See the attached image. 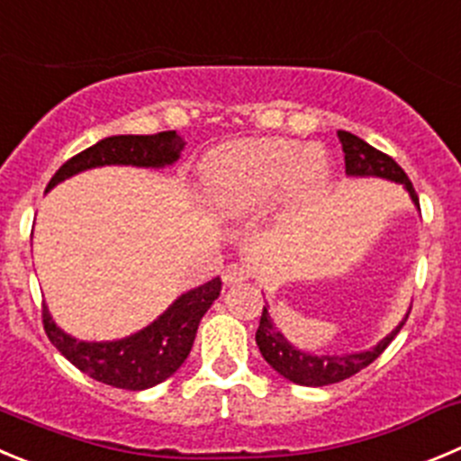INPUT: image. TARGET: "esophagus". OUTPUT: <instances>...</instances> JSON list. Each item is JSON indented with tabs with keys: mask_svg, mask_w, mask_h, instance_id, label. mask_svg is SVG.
Listing matches in <instances>:
<instances>
[{
	"mask_svg": "<svg viewBox=\"0 0 461 461\" xmlns=\"http://www.w3.org/2000/svg\"><path fill=\"white\" fill-rule=\"evenodd\" d=\"M248 277H250V270L245 268L243 264H230L225 270H222V282H225L227 286H231V284L245 282Z\"/></svg>",
	"mask_w": 461,
	"mask_h": 461,
	"instance_id": "34e87169",
	"label": "esophagus"
}]
</instances>
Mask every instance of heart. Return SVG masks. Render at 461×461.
<instances>
[{"instance_id": "obj_1", "label": "heart", "mask_w": 461, "mask_h": 461, "mask_svg": "<svg viewBox=\"0 0 461 461\" xmlns=\"http://www.w3.org/2000/svg\"><path fill=\"white\" fill-rule=\"evenodd\" d=\"M328 157L289 139H248L222 145L202 166L211 209L222 216H248L279 193L309 195L328 179Z\"/></svg>"}]
</instances>
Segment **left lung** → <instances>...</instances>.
<instances>
[{"instance_id":"obj_1","label":"left lung","mask_w":461,"mask_h":461,"mask_svg":"<svg viewBox=\"0 0 461 461\" xmlns=\"http://www.w3.org/2000/svg\"><path fill=\"white\" fill-rule=\"evenodd\" d=\"M339 140H341L343 154H346V172L352 177H382L391 179V182H398L410 191L411 202L419 206V195H416L414 186H411L410 177L405 175V170L389 157V154L380 152L373 145H368L366 140H361L359 136L350 131H337ZM407 321V318H405ZM405 321L400 322L398 328L389 334V337L382 339L375 348L366 352H355V355H309V352L298 350V348L291 346L284 334L279 332L273 325V318H270L268 309L264 307L259 321V330H257V346H259L261 355L268 361L270 366L284 375L286 380L295 382V384L303 386H325V384H337V382L348 380L355 373H359L361 368H366L368 364L377 359L382 352L386 350L391 341L395 339V334L400 332V328L405 325Z\"/></svg>"}]
</instances>
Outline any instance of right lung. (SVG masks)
Listing matches in <instances>:
<instances>
[{
  "label": "right lung",
  "mask_w": 461,
  "mask_h": 461,
  "mask_svg": "<svg viewBox=\"0 0 461 461\" xmlns=\"http://www.w3.org/2000/svg\"><path fill=\"white\" fill-rule=\"evenodd\" d=\"M182 149L184 140L175 131H161L152 136H109L77 157L68 158L50 179L45 191L88 167L170 166L177 161ZM221 277H213L197 289L179 295L152 325L120 341H77L61 328H56L45 304H42V328L56 350L81 373L115 389L143 391L161 384L182 366L195 341L197 325L206 309L221 295Z\"/></svg>",
  "instance_id": "obj_1"
}]
</instances>
